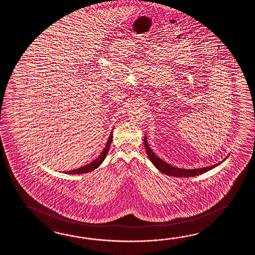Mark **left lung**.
<instances>
[{
    "instance_id": "1",
    "label": "left lung",
    "mask_w": 255,
    "mask_h": 255,
    "mask_svg": "<svg viewBox=\"0 0 255 255\" xmlns=\"http://www.w3.org/2000/svg\"><path fill=\"white\" fill-rule=\"evenodd\" d=\"M144 145L146 148V154L149 157L150 161H151L155 167L160 170L162 173L167 174L168 176H173V177H185V178H189V177H194V176H199L202 173H205L207 171L211 170L213 168H215L219 164H215L213 166H209L206 168H194V169H186V168H179L173 167L171 165H169L167 162L163 161L161 158L157 157L154 152L152 151L150 147L148 146V143L146 141V136L145 135L144 137Z\"/></svg>"
}]
</instances>
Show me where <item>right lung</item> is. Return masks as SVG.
Listing matches in <instances>:
<instances>
[{
  "mask_svg": "<svg viewBox=\"0 0 255 255\" xmlns=\"http://www.w3.org/2000/svg\"><path fill=\"white\" fill-rule=\"evenodd\" d=\"M112 137H113V135H112V132H111V134L109 135V140H108V143H107V145L105 146V148L103 149V151L101 152V154L99 155V157L96 159V160H94L91 163H89V164H87L86 166H84V167H81V168H76V169H73V170H69V171H66L65 173L66 174H83V173H87V172H90V171H92L94 169H96V168H98L100 165H101V163L103 162L104 159H105V157H107V155H108V152H109V146H110V144H111V142H112Z\"/></svg>",
  "mask_w": 255,
  "mask_h": 255,
  "instance_id": "right-lung-1",
  "label": "right lung"
}]
</instances>
